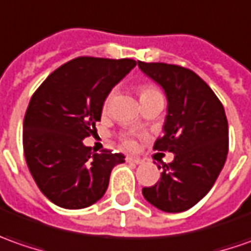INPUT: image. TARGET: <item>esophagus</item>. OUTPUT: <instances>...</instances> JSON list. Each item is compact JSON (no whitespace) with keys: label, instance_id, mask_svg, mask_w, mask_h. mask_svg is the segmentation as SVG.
Listing matches in <instances>:
<instances>
[{"label":"esophagus","instance_id":"esophagus-1","mask_svg":"<svg viewBox=\"0 0 251 251\" xmlns=\"http://www.w3.org/2000/svg\"><path fill=\"white\" fill-rule=\"evenodd\" d=\"M126 161L130 162V164H136V165H139V164H142L143 162L142 158H139V157H132V155H127V157H126Z\"/></svg>","mask_w":251,"mask_h":251}]
</instances>
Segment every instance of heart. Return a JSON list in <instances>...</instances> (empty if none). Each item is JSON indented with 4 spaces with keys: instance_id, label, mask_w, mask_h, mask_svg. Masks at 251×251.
<instances>
[{
    "instance_id": "1",
    "label": "heart",
    "mask_w": 251,
    "mask_h": 251,
    "mask_svg": "<svg viewBox=\"0 0 251 251\" xmlns=\"http://www.w3.org/2000/svg\"><path fill=\"white\" fill-rule=\"evenodd\" d=\"M161 94V91L158 90V87L157 86H154L151 83H144L140 86V99H147V97H152V96H158ZM112 97V93L109 94L108 97L105 99V107H107V104L109 102V100ZM121 140L124 143V146L126 147H129V149H132L134 147V144H136V140H134L133 134L132 133H122L121 134Z\"/></svg>"
}]
</instances>
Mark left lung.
<instances>
[{
  "mask_svg": "<svg viewBox=\"0 0 251 251\" xmlns=\"http://www.w3.org/2000/svg\"><path fill=\"white\" fill-rule=\"evenodd\" d=\"M143 74L158 83L168 107L164 134L154 150L174 152L160 180L143 187L144 199L165 212L192 208L210 192L228 155V121L210 86L193 71L162 62H142Z\"/></svg>",
  "mask_w": 251,
  "mask_h": 251,
  "instance_id": "1",
  "label": "left lung"
}]
</instances>
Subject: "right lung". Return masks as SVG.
I'll return each instance as SVG.
<instances>
[{"mask_svg": "<svg viewBox=\"0 0 251 251\" xmlns=\"http://www.w3.org/2000/svg\"><path fill=\"white\" fill-rule=\"evenodd\" d=\"M134 59L79 56L55 69L33 94L23 121V150L31 176L50 201L86 208L104 196L125 155L93 154L83 139L96 130L104 101Z\"/></svg>", "mask_w": 251, "mask_h": 251, "instance_id": "obj_1", "label": "right lung"}]
</instances>
